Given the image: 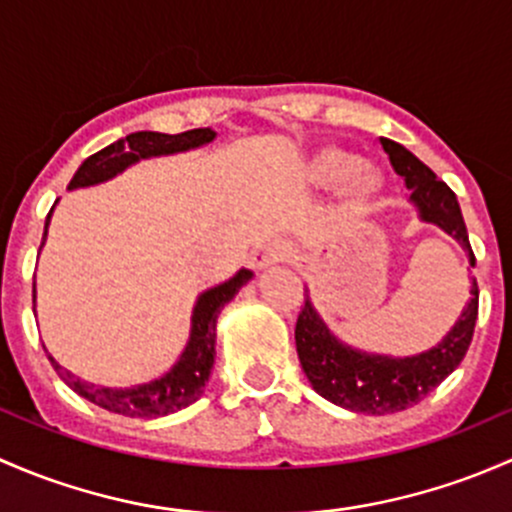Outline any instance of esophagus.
<instances>
[{
    "mask_svg": "<svg viewBox=\"0 0 512 512\" xmlns=\"http://www.w3.org/2000/svg\"><path fill=\"white\" fill-rule=\"evenodd\" d=\"M286 256H288V246L283 244V241H271V244H266L256 254V266L268 268V266H273V263L286 261Z\"/></svg>",
    "mask_w": 512,
    "mask_h": 512,
    "instance_id": "obj_1",
    "label": "esophagus"
}]
</instances>
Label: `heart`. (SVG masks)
<instances>
[{"label":"heart","mask_w":512,"mask_h":512,"mask_svg":"<svg viewBox=\"0 0 512 512\" xmlns=\"http://www.w3.org/2000/svg\"><path fill=\"white\" fill-rule=\"evenodd\" d=\"M308 177L315 187H342V197L350 212H362L382 192V177L377 170L362 165L355 152L345 147H325L313 157Z\"/></svg>","instance_id":"b5f03b06"}]
</instances>
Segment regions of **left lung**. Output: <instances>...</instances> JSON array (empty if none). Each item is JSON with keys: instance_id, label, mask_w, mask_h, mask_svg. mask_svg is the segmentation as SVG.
Returning a JSON list of instances; mask_svg holds the SVG:
<instances>
[{"instance_id": "left-lung-1", "label": "left lung", "mask_w": 512, "mask_h": 512, "mask_svg": "<svg viewBox=\"0 0 512 512\" xmlns=\"http://www.w3.org/2000/svg\"><path fill=\"white\" fill-rule=\"evenodd\" d=\"M382 147L389 155L394 172L404 177L407 187L412 189V202L419 207L421 219L449 231L468 251L471 263L476 261L468 244L461 207L449 184L444 179H436L434 172L399 142L382 138ZM476 318L478 286L473 283L466 310L434 350L404 357V360H392V357L365 355L337 342L318 318L310 300L305 298L298 323H295V350H298L303 372L308 374L310 384L320 397L352 412L377 416L394 414L419 404L431 389L439 387L461 365L473 340Z\"/></svg>"}]
</instances>
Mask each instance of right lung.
I'll return each instance as SVG.
<instances>
[{
    "label": "right lung",
    "instance_id": "obj_1",
    "mask_svg": "<svg viewBox=\"0 0 512 512\" xmlns=\"http://www.w3.org/2000/svg\"><path fill=\"white\" fill-rule=\"evenodd\" d=\"M214 140V133L209 128H197L187 130V133L177 135H165V133H133L125 140L113 142V145L103 147L96 155L88 157L78 172L73 175L68 189L76 187H88V184L105 182V179L115 177L118 172H123L125 167L133 165V162L145 160L152 155H170V152H182L189 147L204 145V142ZM51 212L46 217V226H49ZM46 239V229H44ZM251 278V271L241 268L231 281L221 283V286L209 288L207 293L199 295L197 305H194L192 315V335H189L187 347H184L182 357L165 377L155 379L150 384H140L133 389H110V387H96V384H88L83 379H78L76 374L63 370L59 362L49 355L51 365L59 372V377L76 394H81L83 399L93 402L96 407L108 409L113 414L133 416V419H155V416H165L177 412V409L189 407L192 402H197L204 392V384H207L209 372L214 365V335H217V318L226 303L239 293V288L244 286Z\"/></svg>",
    "mask_w": 512,
    "mask_h": 512
}]
</instances>
